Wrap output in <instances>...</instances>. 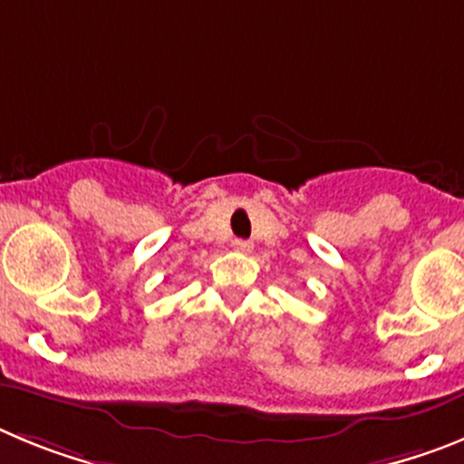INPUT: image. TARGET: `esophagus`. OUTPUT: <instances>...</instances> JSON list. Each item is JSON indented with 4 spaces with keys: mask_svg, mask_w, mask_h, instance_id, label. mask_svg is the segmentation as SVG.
Returning a JSON list of instances; mask_svg holds the SVG:
<instances>
[{
    "mask_svg": "<svg viewBox=\"0 0 464 464\" xmlns=\"http://www.w3.org/2000/svg\"><path fill=\"white\" fill-rule=\"evenodd\" d=\"M252 242L249 240H233V249H236V252H242V254H247V252H252Z\"/></svg>",
    "mask_w": 464,
    "mask_h": 464,
    "instance_id": "1",
    "label": "esophagus"
}]
</instances>
